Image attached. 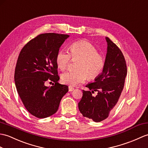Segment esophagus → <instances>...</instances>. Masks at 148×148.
<instances>
[{"instance_id": "esophagus-1", "label": "esophagus", "mask_w": 148, "mask_h": 148, "mask_svg": "<svg viewBox=\"0 0 148 148\" xmlns=\"http://www.w3.org/2000/svg\"><path fill=\"white\" fill-rule=\"evenodd\" d=\"M74 90V88L72 86H69V91H73Z\"/></svg>"}]
</instances>
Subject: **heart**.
Instances as JSON below:
<instances>
[{
	"instance_id": "1",
	"label": "heart",
	"mask_w": 148,
	"mask_h": 148,
	"mask_svg": "<svg viewBox=\"0 0 148 148\" xmlns=\"http://www.w3.org/2000/svg\"><path fill=\"white\" fill-rule=\"evenodd\" d=\"M73 58H79L81 61L78 64L77 71H69L61 75V79L64 84L74 86L84 82L87 77L94 79L102 73L105 66V60L98 53L96 47L86 41L74 42L69 47ZM71 60V55L67 50H60L56 56L58 67L61 70L66 69Z\"/></svg>"
}]
</instances>
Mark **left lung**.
I'll list each match as a JSON object with an SVG mask.
<instances>
[{"mask_svg": "<svg viewBox=\"0 0 148 148\" xmlns=\"http://www.w3.org/2000/svg\"><path fill=\"white\" fill-rule=\"evenodd\" d=\"M105 39L107 50L103 70L94 82L86 85L89 90H82V97L78 103L82 115L96 122L106 119L114 108L127 75L125 60L121 50L108 37ZM95 91H97L96 97L92 95Z\"/></svg>", "mask_w": 148, "mask_h": 148, "instance_id": "obj_1", "label": "left lung"}]
</instances>
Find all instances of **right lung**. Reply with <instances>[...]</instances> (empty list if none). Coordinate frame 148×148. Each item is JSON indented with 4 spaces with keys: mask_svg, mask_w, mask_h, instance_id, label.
I'll list each match as a JSON object with an SVG mask.
<instances>
[{
    "mask_svg": "<svg viewBox=\"0 0 148 148\" xmlns=\"http://www.w3.org/2000/svg\"><path fill=\"white\" fill-rule=\"evenodd\" d=\"M68 35L44 33L26 43L20 51L14 81L19 97L31 114L39 119L53 115L68 90L58 83L56 56ZM50 80L53 87L45 84Z\"/></svg>",
    "mask_w": 148,
    "mask_h": 148,
    "instance_id": "1",
    "label": "right lung"
}]
</instances>
